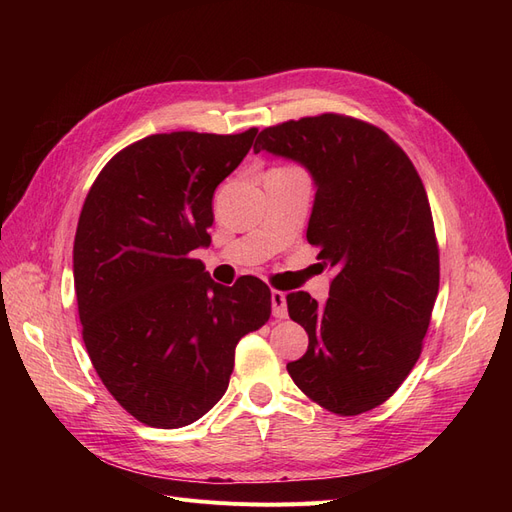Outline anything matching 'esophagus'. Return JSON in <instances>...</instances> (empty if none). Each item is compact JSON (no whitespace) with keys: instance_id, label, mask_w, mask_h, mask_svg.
<instances>
[{"instance_id":"34e87169","label":"esophagus","mask_w":512,"mask_h":512,"mask_svg":"<svg viewBox=\"0 0 512 512\" xmlns=\"http://www.w3.org/2000/svg\"><path fill=\"white\" fill-rule=\"evenodd\" d=\"M271 312L277 320H282L288 316V307H286V294L280 290L271 292Z\"/></svg>"}]
</instances>
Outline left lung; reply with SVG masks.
<instances>
[{
  "label": "left lung",
  "instance_id": "left-lung-1",
  "mask_svg": "<svg viewBox=\"0 0 512 512\" xmlns=\"http://www.w3.org/2000/svg\"><path fill=\"white\" fill-rule=\"evenodd\" d=\"M254 151L312 175L307 241L335 269L324 305L303 290L286 297L309 337L288 374L329 412L376 408L418 361L438 297L440 256L423 181L389 134L335 113L265 128Z\"/></svg>",
  "mask_w": 512,
  "mask_h": 512
}]
</instances>
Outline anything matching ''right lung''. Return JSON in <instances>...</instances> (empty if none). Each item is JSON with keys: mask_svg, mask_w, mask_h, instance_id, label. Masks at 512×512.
<instances>
[{"mask_svg": "<svg viewBox=\"0 0 512 512\" xmlns=\"http://www.w3.org/2000/svg\"><path fill=\"white\" fill-rule=\"evenodd\" d=\"M256 132L151 134L85 198L74 237L83 342L108 393L149 427L190 425L218 404L239 339L271 316L265 282L215 284L192 258L211 243L215 188Z\"/></svg>", "mask_w": 512, "mask_h": 512, "instance_id": "right-lung-1", "label": "right lung"}]
</instances>
